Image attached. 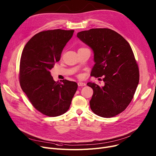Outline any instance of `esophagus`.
I'll return each instance as SVG.
<instances>
[{
	"label": "esophagus",
	"instance_id": "1",
	"mask_svg": "<svg viewBox=\"0 0 156 156\" xmlns=\"http://www.w3.org/2000/svg\"><path fill=\"white\" fill-rule=\"evenodd\" d=\"M78 85L79 87H83V86H86V83L84 82H81V81H79L78 83Z\"/></svg>",
	"mask_w": 156,
	"mask_h": 156
}]
</instances>
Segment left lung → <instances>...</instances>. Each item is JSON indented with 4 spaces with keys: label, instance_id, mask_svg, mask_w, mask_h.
Instances as JSON below:
<instances>
[{
    "label": "left lung",
    "instance_id": "obj_1",
    "mask_svg": "<svg viewBox=\"0 0 156 156\" xmlns=\"http://www.w3.org/2000/svg\"><path fill=\"white\" fill-rule=\"evenodd\" d=\"M77 37L94 52L90 75L104 76L101 87L87 83L94 90L90 108L102 118L115 116L127 108L138 85L139 71L132 49L121 35L108 28L82 31Z\"/></svg>",
    "mask_w": 156,
    "mask_h": 156
}]
</instances>
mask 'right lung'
I'll list each match as a JSON object with an SVG mask.
<instances>
[{"mask_svg":"<svg viewBox=\"0 0 156 156\" xmlns=\"http://www.w3.org/2000/svg\"><path fill=\"white\" fill-rule=\"evenodd\" d=\"M73 33L61 29L41 31L28 41L21 54V87L34 107L48 116L66 112L78 88L75 81H55L50 72Z\"/></svg>","mask_w":156,"mask_h":156,"instance_id":"add662e5","label":"right lung"}]
</instances>
